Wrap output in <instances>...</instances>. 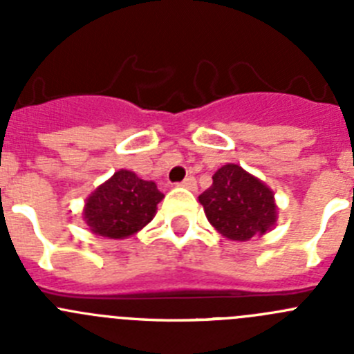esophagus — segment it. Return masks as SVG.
<instances>
[{
  "label": "esophagus",
  "instance_id": "esophagus-1",
  "mask_svg": "<svg viewBox=\"0 0 354 354\" xmlns=\"http://www.w3.org/2000/svg\"><path fill=\"white\" fill-rule=\"evenodd\" d=\"M180 186L183 187H187V189H191V191H196V179H194V177H186V179L183 180V183H180Z\"/></svg>",
  "mask_w": 354,
  "mask_h": 354
}]
</instances>
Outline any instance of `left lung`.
<instances>
[{
  "mask_svg": "<svg viewBox=\"0 0 354 354\" xmlns=\"http://www.w3.org/2000/svg\"><path fill=\"white\" fill-rule=\"evenodd\" d=\"M200 194L207 218L227 240L247 241L264 234L276 222L274 194L240 165H224Z\"/></svg>",
  "mask_w": 354,
  "mask_h": 354,
  "instance_id": "8db88e82",
  "label": "left lung"
}]
</instances>
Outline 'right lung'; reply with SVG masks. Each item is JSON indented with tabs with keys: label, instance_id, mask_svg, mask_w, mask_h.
Instances as JSON below:
<instances>
[{
	"label": "right lung",
	"instance_id": "right-lung-1",
	"mask_svg": "<svg viewBox=\"0 0 354 354\" xmlns=\"http://www.w3.org/2000/svg\"><path fill=\"white\" fill-rule=\"evenodd\" d=\"M161 198L156 184L139 179L130 170H120L93 191L83 215L92 233L120 240L151 222Z\"/></svg>",
	"mask_w": 354,
	"mask_h": 354
}]
</instances>
